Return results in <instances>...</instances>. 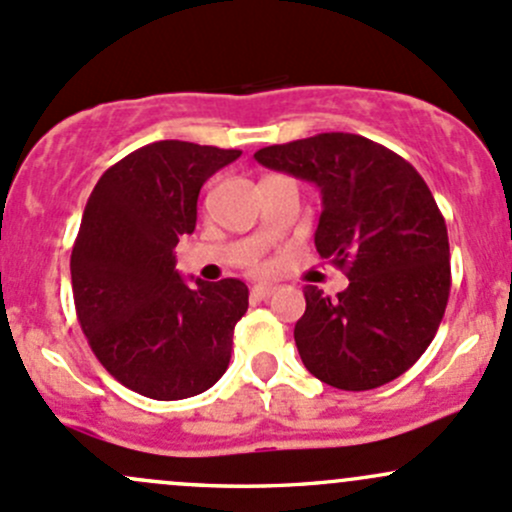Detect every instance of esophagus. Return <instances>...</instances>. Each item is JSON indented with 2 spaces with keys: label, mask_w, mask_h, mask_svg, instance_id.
<instances>
[{
  "label": "esophagus",
  "mask_w": 512,
  "mask_h": 512,
  "mask_svg": "<svg viewBox=\"0 0 512 512\" xmlns=\"http://www.w3.org/2000/svg\"><path fill=\"white\" fill-rule=\"evenodd\" d=\"M277 292V287H274V284H267V282H262V284H255V287L250 289V294H252V299H270L272 294Z\"/></svg>",
  "instance_id": "esophagus-1"
}]
</instances>
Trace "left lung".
Listing matches in <instances>:
<instances>
[{
  "label": "left lung",
  "instance_id": "left-lung-1",
  "mask_svg": "<svg viewBox=\"0 0 512 512\" xmlns=\"http://www.w3.org/2000/svg\"><path fill=\"white\" fill-rule=\"evenodd\" d=\"M255 159L321 188L316 250L348 277L338 299L304 289L301 363L351 392L400 378L432 343L451 289L449 235L429 186L400 154L348 132L272 144Z\"/></svg>",
  "mask_w": 512,
  "mask_h": 512
}]
</instances>
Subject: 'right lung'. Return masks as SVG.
Segmentation results:
<instances>
[{
  "instance_id": "right-lung-1",
  "label": "right lung",
  "mask_w": 512,
  "mask_h": 512,
  "mask_svg": "<svg viewBox=\"0 0 512 512\" xmlns=\"http://www.w3.org/2000/svg\"><path fill=\"white\" fill-rule=\"evenodd\" d=\"M240 149L164 139L127 154L85 203L71 255L75 314L102 368L152 400H186L228 370L247 287H188L174 247L196 230L198 193Z\"/></svg>"
}]
</instances>
